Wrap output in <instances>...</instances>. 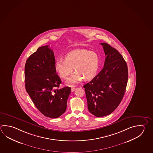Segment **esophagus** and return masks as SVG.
<instances>
[{"mask_svg": "<svg viewBox=\"0 0 153 153\" xmlns=\"http://www.w3.org/2000/svg\"><path fill=\"white\" fill-rule=\"evenodd\" d=\"M75 90H76V88H72L71 90V91H72V92H74V91H75Z\"/></svg>", "mask_w": 153, "mask_h": 153, "instance_id": "obj_1", "label": "esophagus"}]
</instances>
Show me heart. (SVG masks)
I'll use <instances>...</instances> for the list:
<instances>
[{
	"label": "heart",
	"mask_w": 153,
	"mask_h": 153,
	"mask_svg": "<svg viewBox=\"0 0 153 153\" xmlns=\"http://www.w3.org/2000/svg\"><path fill=\"white\" fill-rule=\"evenodd\" d=\"M100 59L97 53L85 49H78L66 53L64 59H58L55 63V70L61 78L66 79L72 71L75 72L67 81L66 84L73 85L84 78L91 80L98 73Z\"/></svg>",
	"instance_id": "1"
}]
</instances>
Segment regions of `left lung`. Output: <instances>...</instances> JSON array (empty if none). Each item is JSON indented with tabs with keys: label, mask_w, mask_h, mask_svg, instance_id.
Instances as JSON below:
<instances>
[{
	"label": "left lung",
	"mask_w": 153,
	"mask_h": 153,
	"mask_svg": "<svg viewBox=\"0 0 153 153\" xmlns=\"http://www.w3.org/2000/svg\"><path fill=\"white\" fill-rule=\"evenodd\" d=\"M101 44L105 55L104 67L83 86L88 110L96 117L108 115L117 108L124 96L128 78L127 64L121 53L108 44Z\"/></svg>",
	"instance_id": "obj_1"
}]
</instances>
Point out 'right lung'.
I'll return each mask as SVG.
<instances>
[{"instance_id": "right-lung-1", "label": "right lung", "mask_w": 153, "mask_h": 153, "mask_svg": "<svg viewBox=\"0 0 153 153\" xmlns=\"http://www.w3.org/2000/svg\"><path fill=\"white\" fill-rule=\"evenodd\" d=\"M49 45L39 47L29 57L25 65V82L27 92L43 115L57 118L65 113L69 87L59 89L62 81L55 71V58Z\"/></svg>"}]
</instances>
